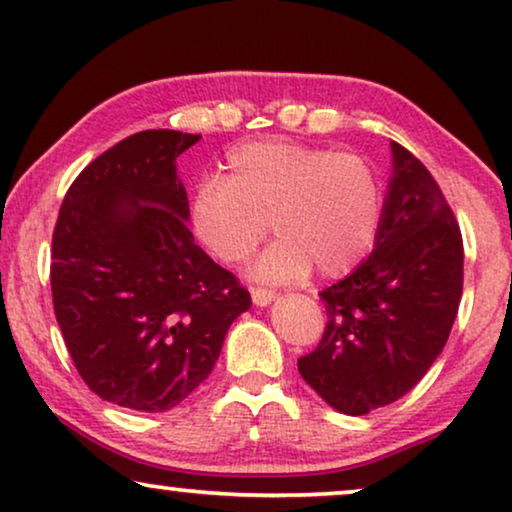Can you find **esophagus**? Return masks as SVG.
Returning a JSON list of instances; mask_svg holds the SVG:
<instances>
[{
	"instance_id": "34e87169",
	"label": "esophagus",
	"mask_w": 512,
	"mask_h": 512,
	"mask_svg": "<svg viewBox=\"0 0 512 512\" xmlns=\"http://www.w3.org/2000/svg\"><path fill=\"white\" fill-rule=\"evenodd\" d=\"M251 298H254V305L265 307L275 300V291L272 289H258V286H251Z\"/></svg>"
}]
</instances>
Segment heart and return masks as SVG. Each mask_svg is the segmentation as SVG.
I'll list each match as a JSON object with an SVG mask.
<instances>
[{
  "mask_svg": "<svg viewBox=\"0 0 512 512\" xmlns=\"http://www.w3.org/2000/svg\"><path fill=\"white\" fill-rule=\"evenodd\" d=\"M382 212L384 188L366 156L291 139L233 146L226 174L202 179L188 200L195 240L226 265L254 254L270 219L279 240L251 268L263 282H293L312 268L347 275L373 249Z\"/></svg>",
  "mask_w": 512,
  "mask_h": 512,
  "instance_id": "obj_1",
  "label": "heart"
}]
</instances>
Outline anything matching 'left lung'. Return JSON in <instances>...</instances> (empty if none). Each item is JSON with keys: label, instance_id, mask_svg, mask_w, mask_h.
I'll return each mask as SVG.
<instances>
[{"label": "left lung", "instance_id": "obj_1", "mask_svg": "<svg viewBox=\"0 0 512 512\" xmlns=\"http://www.w3.org/2000/svg\"><path fill=\"white\" fill-rule=\"evenodd\" d=\"M394 172L375 249L319 293L328 324L298 373L345 415L408 394L443 352L464 289L459 223L431 172L391 142Z\"/></svg>", "mask_w": 512, "mask_h": 512}]
</instances>
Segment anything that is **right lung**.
Listing matches in <instances>:
<instances>
[{
	"mask_svg": "<svg viewBox=\"0 0 512 512\" xmlns=\"http://www.w3.org/2000/svg\"><path fill=\"white\" fill-rule=\"evenodd\" d=\"M200 135L144 130L97 156L53 230L55 319L104 401L165 412L205 382L251 296L188 230L177 158Z\"/></svg>",
	"mask_w": 512,
	"mask_h": 512,
	"instance_id": "1",
	"label": "right lung"
}]
</instances>
